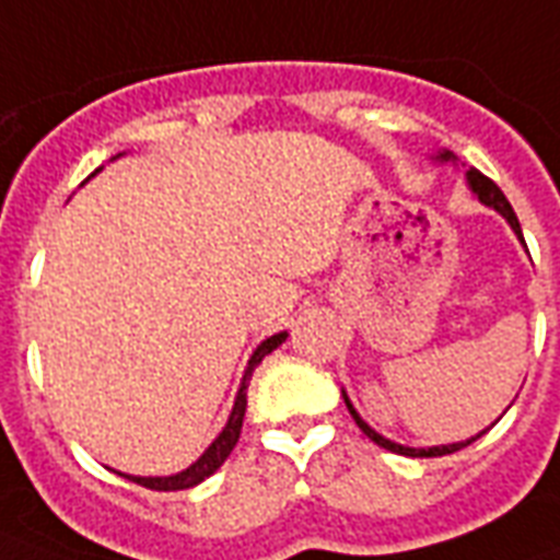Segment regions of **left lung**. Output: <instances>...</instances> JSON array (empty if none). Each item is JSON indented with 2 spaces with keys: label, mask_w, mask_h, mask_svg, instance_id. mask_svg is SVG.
<instances>
[{
  "label": "left lung",
  "mask_w": 560,
  "mask_h": 560,
  "mask_svg": "<svg viewBox=\"0 0 560 560\" xmlns=\"http://www.w3.org/2000/svg\"><path fill=\"white\" fill-rule=\"evenodd\" d=\"M441 160H456V158H453V154H450V151H444V154H441ZM467 184H470V189H474V192L479 195V201L488 203V207H493V210L502 212V215H505V219H509V224H511V228H514V233H517V236H520V242H523V231H520V221H517V215H514V210H511L509 198H505V195H502L500 186L493 184L491 177H485L482 172H476V168H470V172H467ZM523 245H526V242H523ZM345 402H348V409H350V415H353V420H357V427L362 429V432H365V435L371 438V441H374V444L385 446V450H392V453H400V456H411V458H435V456H450V453H456V450H462V446L474 444L476 438H479V435H476V438H470V441H458V444L429 446V450H415V446L394 444V441H388V438L376 435L374 429L368 427L365 420L359 418L357 409H353V406H350L348 397H345Z\"/></svg>",
  "instance_id": "left-lung-1"
}]
</instances>
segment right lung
I'll list each match as a JSON object with an SVG mask.
<instances>
[{
    "instance_id": "add662e5",
    "label": "right lung",
    "mask_w": 560,
    "mask_h": 560,
    "mask_svg": "<svg viewBox=\"0 0 560 560\" xmlns=\"http://www.w3.org/2000/svg\"><path fill=\"white\" fill-rule=\"evenodd\" d=\"M285 341V332H277L271 339H266L254 350V357L248 362V371H245V380H242V388H240V397H236V406L231 411V420H228V427L221 429V435L207 446V453H203L192 467H186L180 474L175 476H154V479H142V476H125V479H131V482L142 485V488H151V491H186V488H195L198 482H203L207 476H212L219 470L228 456L233 453V446L240 441V432H242V418H245V406H248V380L254 374V368L262 362V359L271 353L275 348H280Z\"/></svg>"
}]
</instances>
